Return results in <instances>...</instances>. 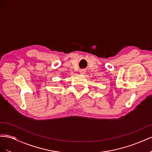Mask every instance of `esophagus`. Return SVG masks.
<instances>
[{
	"instance_id": "1",
	"label": "esophagus",
	"mask_w": 152,
	"mask_h": 152,
	"mask_svg": "<svg viewBox=\"0 0 152 152\" xmlns=\"http://www.w3.org/2000/svg\"><path fill=\"white\" fill-rule=\"evenodd\" d=\"M80 72L81 74H84L85 72H86V71H85V70H80Z\"/></svg>"
}]
</instances>
